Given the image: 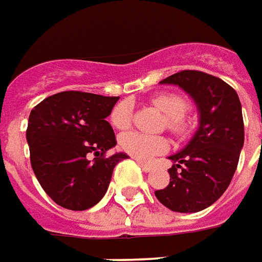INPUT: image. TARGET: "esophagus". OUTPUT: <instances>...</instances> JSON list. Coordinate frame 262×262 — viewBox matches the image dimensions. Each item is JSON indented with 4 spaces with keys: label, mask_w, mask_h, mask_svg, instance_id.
I'll return each instance as SVG.
<instances>
[{
    "label": "esophagus",
    "mask_w": 262,
    "mask_h": 262,
    "mask_svg": "<svg viewBox=\"0 0 262 262\" xmlns=\"http://www.w3.org/2000/svg\"><path fill=\"white\" fill-rule=\"evenodd\" d=\"M137 163H138V166L143 168V171H145V173L151 171V164H148V163H145V161H141V160H137Z\"/></svg>",
    "instance_id": "obj_1"
}]
</instances>
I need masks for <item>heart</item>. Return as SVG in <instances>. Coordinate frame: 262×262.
Listing matches in <instances>:
<instances>
[{
	"label": "heart",
	"mask_w": 262,
	"mask_h": 262,
	"mask_svg": "<svg viewBox=\"0 0 262 262\" xmlns=\"http://www.w3.org/2000/svg\"><path fill=\"white\" fill-rule=\"evenodd\" d=\"M152 105L167 118V128L171 134L179 138H183L190 131V122L184 117L190 108L189 102L180 95L161 94L152 98ZM134 117L133 105L124 101L118 103L112 114L111 122L118 129H127ZM119 147L122 151L133 156L138 160H150L157 154L166 152L168 150V141L164 137L147 135L143 133H125L119 138Z\"/></svg>",
	"instance_id": "heart-1"
}]
</instances>
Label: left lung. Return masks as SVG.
<instances>
[{"label": "left lung", "instance_id": "obj_1", "mask_svg": "<svg viewBox=\"0 0 262 262\" xmlns=\"http://www.w3.org/2000/svg\"><path fill=\"white\" fill-rule=\"evenodd\" d=\"M160 83L183 88L201 111V127L168 168L170 182L156 198L174 212L210 206L232 180L244 145L241 102L232 86L201 70H180Z\"/></svg>", "mask_w": 262, "mask_h": 262}]
</instances>
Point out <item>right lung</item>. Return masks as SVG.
I'll list each match as a JSON object with an SVG mask.
<instances>
[{
  "label": "right lung",
  "mask_w": 262,
  "mask_h": 262,
  "mask_svg": "<svg viewBox=\"0 0 262 262\" xmlns=\"http://www.w3.org/2000/svg\"><path fill=\"white\" fill-rule=\"evenodd\" d=\"M118 96L64 91L31 110L26 131L30 163L47 196L59 206L86 210L103 198L114 167L125 154L106 121ZM94 154L91 160L89 156Z\"/></svg>",
  "instance_id": "1"
}]
</instances>
